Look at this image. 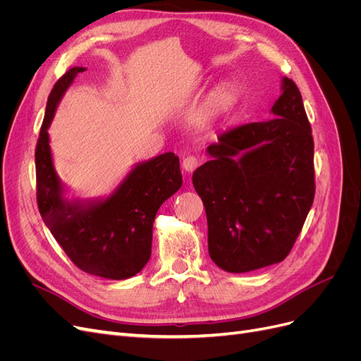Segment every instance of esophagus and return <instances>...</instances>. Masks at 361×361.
<instances>
[{
    "label": "esophagus",
    "mask_w": 361,
    "mask_h": 361,
    "mask_svg": "<svg viewBox=\"0 0 361 361\" xmlns=\"http://www.w3.org/2000/svg\"><path fill=\"white\" fill-rule=\"evenodd\" d=\"M199 167V159L195 157H187L182 161V169L188 173H192L195 169Z\"/></svg>",
    "instance_id": "obj_1"
}]
</instances>
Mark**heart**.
<instances>
[{
  "label": "heart",
  "mask_w": 361,
  "mask_h": 361,
  "mask_svg": "<svg viewBox=\"0 0 361 361\" xmlns=\"http://www.w3.org/2000/svg\"><path fill=\"white\" fill-rule=\"evenodd\" d=\"M241 99V90L233 81H223L216 84L207 94L203 113L207 118H221L233 111Z\"/></svg>",
  "instance_id": "heart-1"
}]
</instances>
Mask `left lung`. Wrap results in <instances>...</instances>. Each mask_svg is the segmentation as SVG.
<instances>
[{
	"label": "left lung",
	"mask_w": 361,
	"mask_h": 361,
	"mask_svg": "<svg viewBox=\"0 0 361 361\" xmlns=\"http://www.w3.org/2000/svg\"><path fill=\"white\" fill-rule=\"evenodd\" d=\"M272 117L235 128L207 146L192 174L216 267L248 272L285 259L314 199L313 137L295 82L281 78Z\"/></svg>",
	"instance_id": "1"
}]
</instances>
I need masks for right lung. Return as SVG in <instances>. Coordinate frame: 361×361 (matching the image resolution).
<instances>
[{"label": "right lung", "mask_w": 361, "mask_h": 361, "mask_svg": "<svg viewBox=\"0 0 361 361\" xmlns=\"http://www.w3.org/2000/svg\"><path fill=\"white\" fill-rule=\"evenodd\" d=\"M85 68H72L54 85L36 146L37 204L52 236L87 274L125 280L150 259L152 232L159 206L182 187L179 158L167 152L130 169L105 197H66L54 167L48 129L61 97Z\"/></svg>", "instance_id": "1"}]
</instances>
